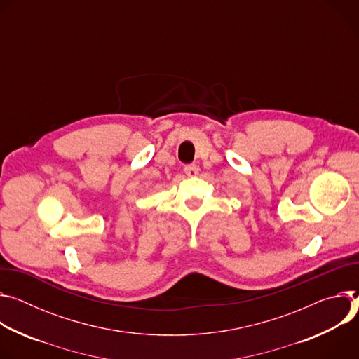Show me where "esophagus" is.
I'll return each instance as SVG.
<instances>
[{"label": "esophagus", "instance_id": "esophagus-1", "mask_svg": "<svg viewBox=\"0 0 359 359\" xmlns=\"http://www.w3.org/2000/svg\"><path fill=\"white\" fill-rule=\"evenodd\" d=\"M184 172L188 175V177H195L198 174V167L196 165H185L184 167Z\"/></svg>", "mask_w": 359, "mask_h": 359}]
</instances>
